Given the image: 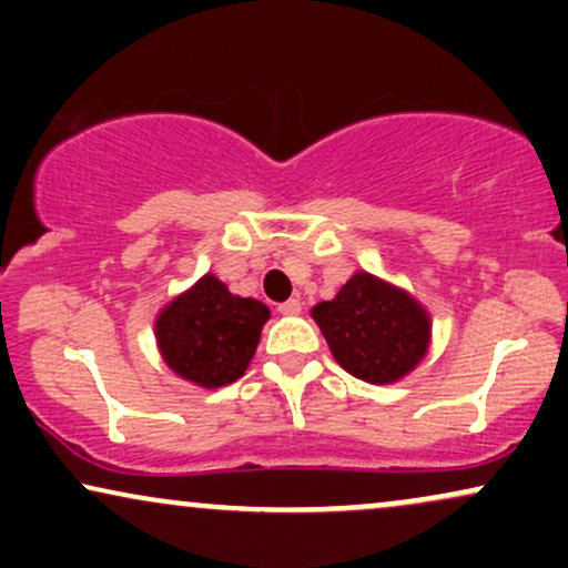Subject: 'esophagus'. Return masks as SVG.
Wrapping results in <instances>:
<instances>
[{"label":"esophagus","mask_w":568,"mask_h":568,"mask_svg":"<svg viewBox=\"0 0 568 568\" xmlns=\"http://www.w3.org/2000/svg\"><path fill=\"white\" fill-rule=\"evenodd\" d=\"M277 312L280 315H298V312H302V302H298V298H288V302L277 304Z\"/></svg>","instance_id":"34e87169"}]
</instances>
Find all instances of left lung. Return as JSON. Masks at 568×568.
Returning a JSON list of instances; mask_svg holds the SVG:
<instances>
[{
    "label": "left lung",
    "instance_id": "1",
    "mask_svg": "<svg viewBox=\"0 0 568 568\" xmlns=\"http://www.w3.org/2000/svg\"><path fill=\"white\" fill-rule=\"evenodd\" d=\"M336 363L355 379L389 384L425 357L429 317L406 291L357 272L334 302L312 310Z\"/></svg>",
    "mask_w": 568,
    "mask_h": 568
}]
</instances>
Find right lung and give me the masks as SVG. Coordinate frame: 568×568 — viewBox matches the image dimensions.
<instances>
[{"mask_svg":"<svg viewBox=\"0 0 568 568\" xmlns=\"http://www.w3.org/2000/svg\"><path fill=\"white\" fill-rule=\"evenodd\" d=\"M270 310L256 298L232 296L219 277L205 275L160 312L158 342L175 374L216 389L245 374Z\"/></svg>","mask_w":568,"mask_h":568,"instance_id":"1","label":"right lung"}]
</instances>
